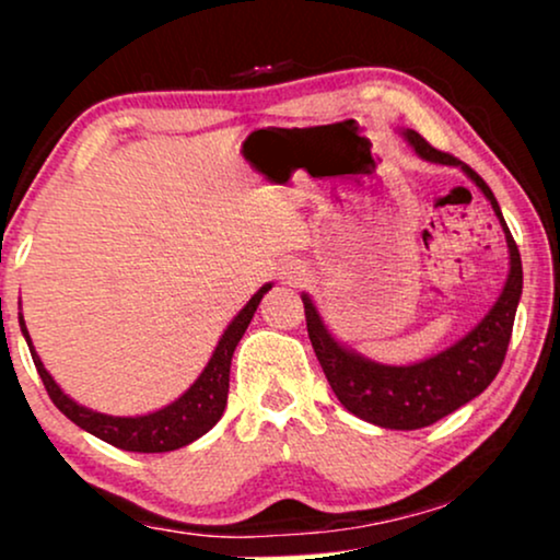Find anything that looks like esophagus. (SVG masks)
<instances>
[{"label": "esophagus", "instance_id": "34e87169", "mask_svg": "<svg viewBox=\"0 0 560 560\" xmlns=\"http://www.w3.org/2000/svg\"><path fill=\"white\" fill-rule=\"evenodd\" d=\"M298 278H301V275H298V272L293 270V275H290V280H298Z\"/></svg>", "mask_w": 560, "mask_h": 560}]
</instances>
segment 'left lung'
Masks as SVG:
<instances>
[{
	"label": "left lung",
	"instance_id": "obj_1",
	"mask_svg": "<svg viewBox=\"0 0 560 560\" xmlns=\"http://www.w3.org/2000/svg\"><path fill=\"white\" fill-rule=\"evenodd\" d=\"M402 137L428 163L462 167L477 183V188L492 203L504 240H508L510 275L497 303L464 339H458L454 347L443 349L441 354L408 366L377 364L372 359L357 354L354 349H347L328 331L311 295H301L313 351H316L318 362L324 366L334 395L357 418L380 428H389V431H416V428L431 425L485 393L489 382L500 372L504 354H508L515 311L520 295H523V262H520L517 244L512 240L500 203H497L487 183L458 158L431 148L416 129H405Z\"/></svg>",
	"mask_w": 560,
	"mask_h": 560
}]
</instances>
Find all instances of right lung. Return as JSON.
Returning a JSON list of instances; mask_svg holds the SVG:
<instances>
[{
    "instance_id": "add662e5",
    "label": "right lung",
    "mask_w": 560,
    "mask_h": 560,
    "mask_svg": "<svg viewBox=\"0 0 560 560\" xmlns=\"http://www.w3.org/2000/svg\"><path fill=\"white\" fill-rule=\"evenodd\" d=\"M272 288V282H267L252 295V301L236 313L232 324L226 326V331L221 334V339L213 349L209 364L203 366V372L198 374V380L183 393L178 400L165 405L155 412L137 418H117V416H104V412L89 410L71 400L63 389L58 387V382L50 377L45 370L40 357L30 339L25 318L20 313V328L25 336L30 354L37 366L45 389H48L50 400L56 408L63 412L68 420H73L75 425L89 431L96 439H102L112 446L121 451H137V454H165V451H175L188 446L196 439H201L203 433H209L213 425L219 423V418L224 416L226 408V395H229V366H232V357L240 339L247 331L252 316H255L259 301L267 290Z\"/></svg>"
}]
</instances>
